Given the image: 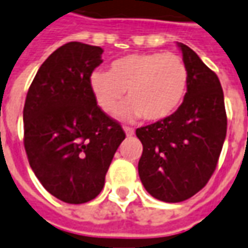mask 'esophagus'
I'll use <instances>...</instances> for the list:
<instances>
[{
  "label": "esophagus",
  "instance_id": "1",
  "mask_svg": "<svg viewBox=\"0 0 248 248\" xmlns=\"http://www.w3.org/2000/svg\"><path fill=\"white\" fill-rule=\"evenodd\" d=\"M124 132H125V135L127 136H132L134 135V129L129 127H124Z\"/></svg>",
  "mask_w": 248,
  "mask_h": 248
}]
</instances>
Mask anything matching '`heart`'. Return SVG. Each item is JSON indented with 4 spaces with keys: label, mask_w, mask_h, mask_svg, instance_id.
Returning <instances> with one entry per match:
<instances>
[{
    "label": "heart",
    "mask_w": 248,
    "mask_h": 248,
    "mask_svg": "<svg viewBox=\"0 0 248 248\" xmlns=\"http://www.w3.org/2000/svg\"><path fill=\"white\" fill-rule=\"evenodd\" d=\"M188 69L172 53H135L113 61L109 72L94 71L90 89L105 113L120 106L124 91L129 104L121 106V119L159 121L173 114L188 91Z\"/></svg>",
    "instance_id": "obj_1"
}]
</instances>
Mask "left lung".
Instances as JSON below:
<instances>
[{
  "label": "left lung",
  "instance_id": "1",
  "mask_svg": "<svg viewBox=\"0 0 248 248\" xmlns=\"http://www.w3.org/2000/svg\"><path fill=\"white\" fill-rule=\"evenodd\" d=\"M188 69V91L169 117L136 129L143 144L138 172L151 197L168 203L201 191L216 170L227 136L221 83L195 51L177 43Z\"/></svg>",
  "mask_w": 248,
  "mask_h": 248
}]
</instances>
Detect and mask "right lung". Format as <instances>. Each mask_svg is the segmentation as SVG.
I'll return each mask as SVG.
<instances>
[{"instance_id": "right-lung-1", "label": "right lung", "mask_w": 248, "mask_h": 248, "mask_svg": "<svg viewBox=\"0 0 248 248\" xmlns=\"http://www.w3.org/2000/svg\"><path fill=\"white\" fill-rule=\"evenodd\" d=\"M102 53L81 42L58 47L38 69L23 110L30 167L46 191L72 205L102 191L113 155L125 139L90 89Z\"/></svg>"}]
</instances>
